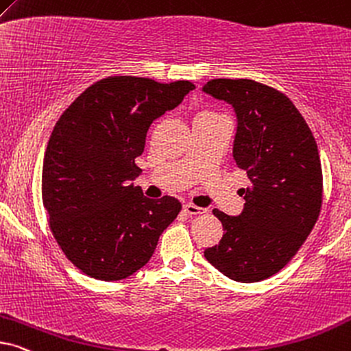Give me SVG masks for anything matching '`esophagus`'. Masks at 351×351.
I'll list each match as a JSON object with an SVG mask.
<instances>
[{"mask_svg":"<svg viewBox=\"0 0 351 351\" xmlns=\"http://www.w3.org/2000/svg\"><path fill=\"white\" fill-rule=\"evenodd\" d=\"M204 211H206V209H203V208H199V206H195V204H192V203L184 204V213H186V215H190V216L203 215Z\"/></svg>","mask_w":351,"mask_h":351,"instance_id":"obj_1","label":"esophagus"}]
</instances>
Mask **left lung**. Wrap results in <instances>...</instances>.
Instances as JSON below:
<instances>
[{
    "label": "left lung",
    "instance_id": "left-lung-1",
    "mask_svg": "<svg viewBox=\"0 0 351 351\" xmlns=\"http://www.w3.org/2000/svg\"><path fill=\"white\" fill-rule=\"evenodd\" d=\"M203 92L234 108V159L247 172L243 211L215 209L224 235L204 258L237 282H259L295 256L319 217L322 169L315 136L295 104L248 79H213Z\"/></svg>",
    "mask_w": 351,
    "mask_h": 351
}]
</instances>
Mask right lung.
<instances>
[{"label": "right lung", "mask_w": 351, "mask_h": 351, "mask_svg": "<svg viewBox=\"0 0 351 351\" xmlns=\"http://www.w3.org/2000/svg\"><path fill=\"white\" fill-rule=\"evenodd\" d=\"M193 88L189 80L106 77L59 117L45 152L42 198L54 239L84 274L106 282L132 276L180 213L177 198H147L132 180L152 122Z\"/></svg>", "instance_id": "add662e5"}]
</instances>
